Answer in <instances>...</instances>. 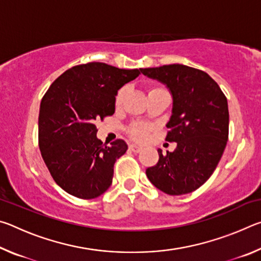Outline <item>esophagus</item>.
Wrapping results in <instances>:
<instances>
[{
	"label": "esophagus",
	"instance_id": "34e87169",
	"mask_svg": "<svg viewBox=\"0 0 261 261\" xmlns=\"http://www.w3.org/2000/svg\"><path fill=\"white\" fill-rule=\"evenodd\" d=\"M129 149H130L131 152H134V153H139L141 151V147L140 146H137V145L131 144V145H129Z\"/></svg>",
	"mask_w": 261,
	"mask_h": 261
}]
</instances>
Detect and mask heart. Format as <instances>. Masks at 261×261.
<instances>
[{"mask_svg":"<svg viewBox=\"0 0 261 261\" xmlns=\"http://www.w3.org/2000/svg\"><path fill=\"white\" fill-rule=\"evenodd\" d=\"M159 90H163V87L159 85H152L147 88V93L149 94L152 93V92L159 91ZM125 95H126V88L121 87L120 90L117 91L116 95H115V106H116V107H120L121 103L123 102V100L125 98ZM126 132L131 139L140 141V140H144L148 136L149 132H151V126L143 124V123H139V122H135L127 127Z\"/></svg>","mask_w":261,"mask_h":261,"instance_id":"obj_1","label":"heart"}]
</instances>
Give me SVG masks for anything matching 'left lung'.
Returning <instances> with one entry per match:
<instances>
[{"label":"left lung","instance_id":"left-lung-1","mask_svg":"<svg viewBox=\"0 0 261 261\" xmlns=\"http://www.w3.org/2000/svg\"><path fill=\"white\" fill-rule=\"evenodd\" d=\"M141 73L166 84L173 94V115L166 140L177 143L146 169L151 183L170 196L200 188L222 156L229 136L227 98L213 78L183 64L140 69Z\"/></svg>","mask_w":261,"mask_h":261}]
</instances>
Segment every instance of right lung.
I'll use <instances>...</instances> for the list:
<instances>
[{
  "instance_id": "right-lung-1",
  "label": "right lung",
  "mask_w": 261,
  "mask_h": 261,
  "mask_svg": "<svg viewBox=\"0 0 261 261\" xmlns=\"http://www.w3.org/2000/svg\"><path fill=\"white\" fill-rule=\"evenodd\" d=\"M140 69L91 62L67 70L43 95L39 113V148L53 179L65 192L93 199L112 185L114 165L126 152L124 140L106 146L95 121L115 113V95Z\"/></svg>"
}]
</instances>
